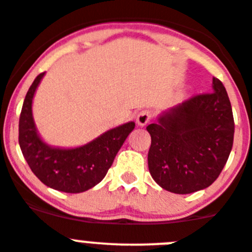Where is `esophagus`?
<instances>
[{
	"label": "esophagus",
	"mask_w": 252,
	"mask_h": 252,
	"mask_svg": "<svg viewBox=\"0 0 252 252\" xmlns=\"http://www.w3.org/2000/svg\"><path fill=\"white\" fill-rule=\"evenodd\" d=\"M152 117H153V113H152L151 110H148V109L142 110V112L137 115L138 126H146V124H148L149 122H151Z\"/></svg>",
	"instance_id": "obj_1"
}]
</instances>
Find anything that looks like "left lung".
<instances>
[{
    "instance_id": "1",
    "label": "left lung",
    "mask_w": 252,
    "mask_h": 252,
    "mask_svg": "<svg viewBox=\"0 0 252 252\" xmlns=\"http://www.w3.org/2000/svg\"><path fill=\"white\" fill-rule=\"evenodd\" d=\"M214 92L193 95L149 124L148 168L162 188L187 194L211 186L228 159L235 122L223 84Z\"/></svg>"
}]
</instances>
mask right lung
I'll use <instances>...</instances> for the list:
<instances>
[{
    "label": "right lung",
    "instance_id": "1",
    "mask_svg": "<svg viewBox=\"0 0 252 252\" xmlns=\"http://www.w3.org/2000/svg\"><path fill=\"white\" fill-rule=\"evenodd\" d=\"M44 74L36 76L24 100L19 122L20 148L31 171L47 187L66 193L88 191L108 173L118 151L135 124L129 122L110 129L79 148H51L38 137L31 110L33 94Z\"/></svg>",
    "mask_w": 252,
    "mask_h": 252
}]
</instances>
